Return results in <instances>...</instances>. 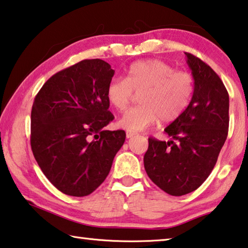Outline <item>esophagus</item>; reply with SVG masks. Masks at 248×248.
Instances as JSON below:
<instances>
[{"instance_id":"esophagus-1","label":"esophagus","mask_w":248,"mask_h":248,"mask_svg":"<svg viewBox=\"0 0 248 248\" xmlns=\"http://www.w3.org/2000/svg\"><path fill=\"white\" fill-rule=\"evenodd\" d=\"M135 135H136V133L132 132V131H127V132H125V136H127V138H131V137H133Z\"/></svg>"}]
</instances>
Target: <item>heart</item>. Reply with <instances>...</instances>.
I'll return each instance as SVG.
<instances>
[{
  "instance_id": "heart-1",
  "label": "heart",
  "mask_w": 248,
  "mask_h": 248,
  "mask_svg": "<svg viewBox=\"0 0 248 248\" xmlns=\"http://www.w3.org/2000/svg\"><path fill=\"white\" fill-rule=\"evenodd\" d=\"M195 82L186 70L160 60L135 62L125 78L115 77L107 86V99L118 111H124L141 93L139 107L120 118L118 124L128 131H141L158 123H172L183 115L194 95Z\"/></svg>"
}]
</instances>
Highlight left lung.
I'll return each instance as SVG.
<instances>
[{
	"label": "left lung",
	"mask_w": 248,
	"mask_h": 248,
	"mask_svg": "<svg viewBox=\"0 0 248 248\" xmlns=\"http://www.w3.org/2000/svg\"><path fill=\"white\" fill-rule=\"evenodd\" d=\"M195 89L191 104L164 129L171 140L149 138L143 163L149 178L173 196L195 191L213 170L229 132V93L199 57L186 53Z\"/></svg>",
	"instance_id": "1"
}]
</instances>
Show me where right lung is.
Returning <instances> with one entry per match:
<instances>
[{"label": "right lung", "mask_w": 248, "mask_h": 248, "mask_svg": "<svg viewBox=\"0 0 248 248\" xmlns=\"http://www.w3.org/2000/svg\"><path fill=\"white\" fill-rule=\"evenodd\" d=\"M115 70L103 60H84L53 75L35 97L31 147L53 186L70 196L93 193L109 174L125 140L113 120L107 86Z\"/></svg>", "instance_id": "obj_1"}]
</instances>
